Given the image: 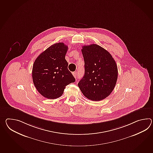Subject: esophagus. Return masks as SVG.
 <instances>
[{
    "label": "esophagus",
    "mask_w": 153,
    "mask_h": 153,
    "mask_svg": "<svg viewBox=\"0 0 153 153\" xmlns=\"http://www.w3.org/2000/svg\"><path fill=\"white\" fill-rule=\"evenodd\" d=\"M72 75H74V76L75 77V78H77V72H74L72 73Z\"/></svg>",
    "instance_id": "1"
}]
</instances>
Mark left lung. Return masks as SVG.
Returning <instances> with one entry per match:
<instances>
[{
    "label": "left lung",
    "mask_w": 153,
    "mask_h": 153,
    "mask_svg": "<svg viewBox=\"0 0 153 153\" xmlns=\"http://www.w3.org/2000/svg\"><path fill=\"white\" fill-rule=\"evenodd\" d=\"M85 61V75L78 87L86 98L100 101L108 97L115 87L117 66L112 55L95 44L84 45L81 50Z\"/></svg>",
    "instance_id": "8db88e82"
}]
</instances>
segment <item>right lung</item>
<instances>
[{
    "mask_svg": "<svg viewBox=\"0 0 153 153\" xmlns=\"http://www.w3.org/2000/svg\"><path fill=\"white\" fill-rule=\"evenodd\" d=\"M68 49V47L64 43H55L42 52L34 61L33 82L38 92L46 98H59L65 87L75 82L65 59Z\"/></svg>",
    "mask_w": 153,
    "mask_h": 153,
    "instance_id": "right-lung-1",
    "label": "right lung"
}]
</instances>
